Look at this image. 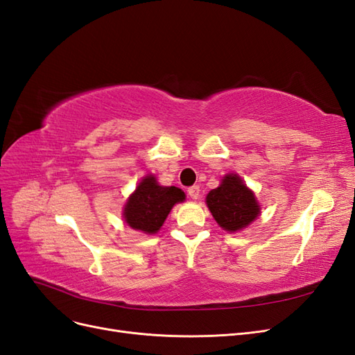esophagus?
Here are the masks:
<instances>
[{
    "label": "esophagus",
    "mask_w": 355,
    "mask_h": 355,
    "mask_svg": "<svg viewBox=\"0 0 355 355\" xmlns=\"http://www.w3.org/2000/svg\"><path fill=\"white\" fill-rule=\"evenodd\" d=\"M188 196L192 198V200H197L200 197V187L198 185H192L188 188Z\"/></svg>",
    "instance_id": "obj_1"
}]
</instances>
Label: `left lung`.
<instances>
[{"label": "left lung", "mask_w": 355, "mask_h": 355, "mask_svg": "<svg viewBox=\"0 0 355 355\" xmlns=\"http://www.w3.org/2000/svg\"><path fill=\"white\" fill-rule=\"evenodd\" d=\"M207 206L225 231L235 232L245 228L259 214L253 192L237 175H227L220 187L207 194Z\"/></svg>", "instance_id": "obj_1"}]
</instances>
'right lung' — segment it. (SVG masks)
I'll list each match as a JSON object with an SVG mask.
<instances>
[{
	"mask_svg": "<svg viewBox=\"0 0 355 355\" xmlns=\"http://www.w3.org/2000/svg\"><path fill=\"white\" fill-rule=\"evenodd\" d=\"M185 200L184 191L176 187H159L154 176H146L124 207V219L133 230L157 232L176 202Z\"/></svg>",
	"mask_w": 355,
	"mask_h": 355,
	"instance_id": "add662e5",
	"label": "right lung"
}]
</instances>
